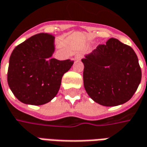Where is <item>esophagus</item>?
Listing matches in <instances>:
<instances>
[{
    "instance_id": "1",
    "label": "esophagus",
    "mask_w": 147,
    "mask_h": 147,
    "mask_svg": "<svg viewBox=\"0 0 147 147\" xmlns=\"http://www.w3.org/2000/svg\"><path fill=\"white\" fill-rule=\"evenodd\" d=\"M82 53L80 52H79V53H77L76 54V56H75V59H76V60H80V59H82Z\"/></svg>"
}]
</instances>
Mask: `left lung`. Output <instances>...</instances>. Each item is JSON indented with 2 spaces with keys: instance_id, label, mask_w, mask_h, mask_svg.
<instances>
[{
  "instance_id": "left-lung-1",
  "label": "left lung",
  "mask_w": 147,
  "mask_h": 147,
  "mask_svg": "<svg viewBox=\"0 0 147 147\" xmlns=\"http://www.w3.org/2000/svg\"><path fill=\"white\" fill-rule=\"evenodd\" d=\"M84 85L88 95L102 106L111 107L130 100L141 82L136 53L129 45L111 38L82 59Z\"/></svg>"
}]
</instances>
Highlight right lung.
Listing matches in <instances>:
<instances>
[{
	"mask_svg": "<svg viewBox=\"0 0 147 147\" xmlns=\"http://www.w3.org/2000/svg\"><path fill=\"white\" fill-rule=\"evenodd\" d=\"M54 36L39 33L17 45L9 58L8 84L20 102L43 105L58 93L63 74L72 66L71 59L52 58Z\"/></svg>",
	"mask_w": 147,
	"mask_h": 147,
	"instance_id": "add662e5",
	"label": "right lung"
}]
</instances>
